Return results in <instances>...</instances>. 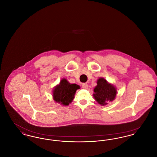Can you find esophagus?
<instances>
[{"label": "esophagus", "mask_w": 157, "mask_h": 157, "mask_svg": "<svg viewBox=\"0 0 157 157\" xmlns=\"http://www.w3.org/2000/svg\"><path fill=\"white\" fill-rule=\"evenodd\" d=\"M82 88H83V89H88V85L86 83H82Z\"/></svg>", "instance_id": "1"}]
</instances>
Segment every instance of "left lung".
Returning <instances> with one entry per match:
<instances>
[{
    "label": "left lung",
    "mask_w": 157,
    "mask_h": 157,
    "mask_svg": "<svg viewBox=\"0 0 157 157\" xmlns=\"http://www.w3.org/2000/svg\"><path fill=\"white\" fill-rule=\"evenodd\" d=\"M97 83V85L95 87L93 94V97L95 101L102 106L112 102L117 94L116 87L104 78H99Z\"/></svg>",
    "instance_id": "8db88e82"
}]
</instances>
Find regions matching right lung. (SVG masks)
<instances>
[{
	"label": "right lung",
	"mask_w": 157,
	"mask_h": 157,
	"mask_svg": "<svg viewBox=\"0 0 157 157\" xmlns=\"http://www.w3.org/2000/svg\"><path fill=\"white\" fill-rule=\"evenodd\" d=\"M79 89V85L76 83L71 84L67 79L63 78L53 90V99L61 105L68 106L74 100L76 90Z\"/></svg>",
	"instance_id": "add662e5"
}]
</instances>
